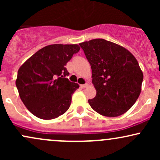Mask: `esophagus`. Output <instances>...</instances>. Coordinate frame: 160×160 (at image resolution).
<instances>
[{"mask_svg":"<svg viewBox=\"0 0 160 160\" xmlns=\"http://www.w3.org/2000/svg\"><path fill=\"white\" fill-rule=\"evenodd\" d=\"M88 86V83H86V84H82V85H80V87L81 88H86Z\"/></svg>","mask_w":160,"mask_h":160,"instance_id":"1","label":"esophagus"}]
</instances>
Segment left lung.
I'll use <instances>...</instances> for the list:
<instances>
[{
    "mask_svg": "<svg viewBox=\"0 0 160 160\" xmlns=\"http://www.w3.org/2000/svg\"><path fill=\"white\" fill-rule=\"evenodd\" d=\"M92 68L96 95L88 102L99 114L115 117L128 111L140 95L143 76L128 49L104 39L80 43Z\"/></svg>",
    "mask_w": 160,
    "mask_h": 160,
    "instance_id": "obj_1",
    "label": "left lung"
}]
</instances>
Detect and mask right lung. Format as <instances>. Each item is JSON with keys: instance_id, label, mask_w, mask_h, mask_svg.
I'll list each match as a JSON object with an SVG mask.
<instances>
[{"instance_id": "1", "label": "right lung", "mask_w": 160, "mask_h": 160, "mask_svg": "<svg viewBox=\"0 0 160 160\" xmlns=\"http://www.w3.org/2000/svg\"><path fill=\"white\" fill-rule=\"evenodd\" d=\"M80 49L78 44L47 46L19 68L16 87L23 104L35 117L52 120L68 110L79 85L65 78L69 74L65 65Z\"/></svg>"}]
</instances>
